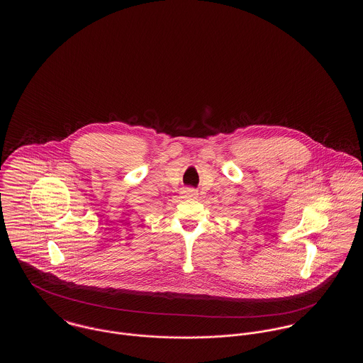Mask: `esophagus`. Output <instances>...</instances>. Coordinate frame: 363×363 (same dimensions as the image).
Returning <instances> with one entry per match:
<instances>
[{"label":"esophagus","mask_w":363,"mask_h":363,"mask_svg":"<svg viewBox=\"0 0 363 363\" xmlns=\"http://www.w3.org/2000/svg\"><path fill=\"white\" fill-rule=\"evenodd\" d=\"M182 194H184L185 199H196L199 193H197V190L193 189V188H186V189H184Z\"/></svg>","instance_id":"1"}]
</instances>
